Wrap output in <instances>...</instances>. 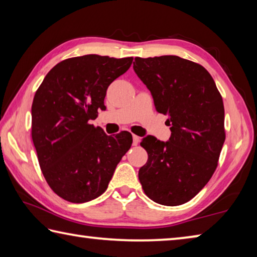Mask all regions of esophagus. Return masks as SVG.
<instances>
[{
    "instance_id": "1",
    "label": "esophagus",
    "mask_w": 257,
    "mask_h": 257,
    "mask_svg": "<svg viewBox=\"0 0 257 257\" xmlns=\"http://www.w3.org/2000/svg\"><path fill=\"white\" fill-rule=\"evenodd\" d=\"M139 144V137L136 136V135H133V145L137 146Z\"/></svg>"
}]
</instances>
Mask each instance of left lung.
Here are the masks:
<instances>
[{"label":"left lung","mask_w":257,"mask_h":257,"mask_svg":"<svg viewBox=\"0 0 257 257\" xmlns=\"http://www.w3.org/2000/svg\"><path fill=\"white\" fill-rule=\"evenodd\" d=\"M134 70L168 115V142L143 138L149 154L138 178L152 201L181 205L201 191L214 173L222 150L224 107L213 78L201 64L176 55L135 58Z\"/></svg>","instance_id":"obj_1"}]
</instances>
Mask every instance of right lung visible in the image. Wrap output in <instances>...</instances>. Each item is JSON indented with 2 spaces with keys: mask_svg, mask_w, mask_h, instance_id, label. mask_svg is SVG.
Segmentation results:
<instances>
[{
  "mask_svg": "<svg viewBox=\"0 0 257 257\" xmlns=\"http://www.w3.org/2000/svg\"><path fill=\"white\" fill-rule=\"evenodd\" d=\"M133 58L88 54L61 61L47 73L32 105V137L52 190L86 203L106 190L116 165L133 144L128 132L107 136L89 120L104 110L106 89Z\"/></svg>",
  "mask_w": 257,
  "mask_h": 257,
  "instance_id": "right-lung-1",
  "label": "right lung"
}]
</instances>
